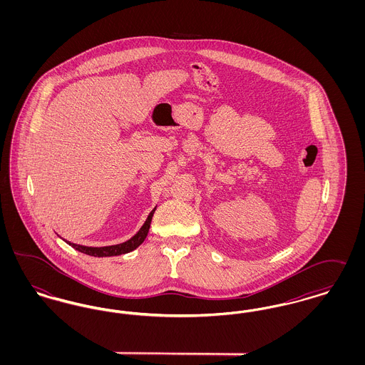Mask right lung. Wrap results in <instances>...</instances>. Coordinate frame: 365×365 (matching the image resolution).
I'll return each mask as SVG.
<instances>
[{
	"mask_svg": "<svg viewBox=\"0 0 365 365\" xmlns=\"http://www.w3.org/2000/svg\"><path fill=\"white\" fill-rule=\"evenodd\" d=\"M155 210H156V208L152 209V212L148 215L145 223L139 228L138 232L135 235H133L130 240H127L125 242L109 245V246H85V245L70 242L67 240H64V241L72 246L75 250L88 255V256H93V257H112V256H120V255L130 253V252L135 250L139 245L145 241V238L148 237Z\"/></svg>",
	"mask_w": 365,
	"mask_h": 365,
	"instance_id": "obj_1",
	"label": "right lung"
}]
</instances>
